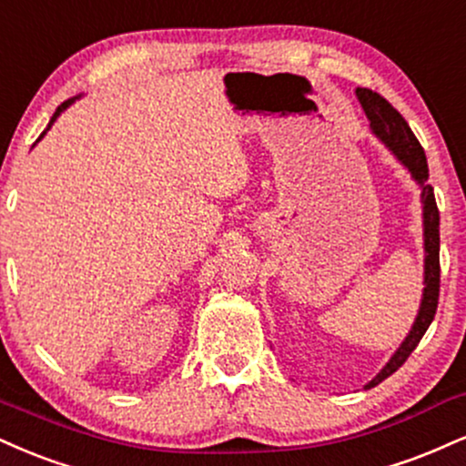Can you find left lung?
<instances>
[{"label": "left lung", "mask_w": 466, "mask_h": 466, "mask_svg": "<svg viewBox=\"0 0 466 466\" xmlns=\"http://www.w3.org/2000/svg\"><path fill=\"white\" fill-rule=\"evenodd\" d=\"M356 97L360 102L364 115H367L369 123H371V132L382 141L386 147L393 151L397 160L406 167L408 173L414 182L421 187V204H423V295L421 306H419L417 319H414L410 332H408L403 343L397 347V351L390 356V360L384 364L371 382L364 384V389H373L382 380L393 375L408 356L412 354L414 347L428 332L430 323L434 321L436 306H439V289H441V262H439V249H441V237H439V208H436L434 188L428 184V160H425V151L421 143L417 141L410 126L406 119L390 106L382 95L369 91V88H356Z\"/></svg>", "instance_id": "8db88e82"}]
</instances>
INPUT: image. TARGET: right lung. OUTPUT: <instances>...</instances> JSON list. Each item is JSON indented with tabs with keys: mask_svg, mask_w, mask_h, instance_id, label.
<instances>
[{
	"mask_svg": "<svg viewBox=\"0 0 466 466\" xmlns=\"http://www.w3.org/2000/svg\"><path fill=\"white\" fill-rule=\"evenodd\" d=\"M76 99H77V97H71V99H66V102H63V104H60V106H58V108H56V112H54V116H52V119H49V126H47V130H49V127H52V126H54V121H56V119H58V116H60V115H63V112H65L66 108H69V106H71L73 102H76ZM47 130H45V132L41 134V137H38V141H41V138L45 137V134H47ZM38 141H36V143H38ZM36 143H35V145H36Z\"/></svg>",
	"mask_w": 466,
	"mask_h": 466,
	"instance_id": "add662e5",
	"label": "right lung"
}]
</instances>
